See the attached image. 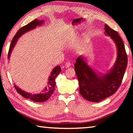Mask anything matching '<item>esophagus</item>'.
I'll return each mask as SVG.
<instances>
[{"mask_svg":"<svg viewBox=\"0 0 133 133\" xmlns=\"http://www.w3.org/2000/svg\"><path fill=\"white\" fill-rule=\"evenodd\" d=\"M71 62H67L66 63L64 64V67H69L70 66H71Z\"/></svg>","mask_w":133,"mask_h":133,"instance_id":"obj_1","label":"esophagus"}]
</instances>
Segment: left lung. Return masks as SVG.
Listing matches in <instances>:
<instances>
[{"instance_id": "8db88e82", "label": "left lung", "mask_w": 133, "mask_h": 133, "mask_svg": "<svg viewBox=\"0 0 133 133\" xmlns=\"http://www.w3.org/2000/svg\"><path fill=\"white\" fill-rule=\"evenodd\" d=\"M106 34L110 36L116 43L118 56L113 69L100 77L80 56L74 65L79 86V92L85 99L98 102L114 94L120 87L128 64V55L125 45L116 31L104 25Z\"/></svg>"}]
</instances>
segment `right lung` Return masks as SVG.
I'll use <instances>...</instances> for the list:
<instances>
[{
	"mask_svg": "<svg viewBox=\"0 0 133 133\" xmlns=\"http://www.w3.org/2000/svg\"><path fill=\"white\" fill-rule=\"evenodd\" d=\"M43 23V21H39V20L37 19H35L32 22H31L30 23H29L28 24L26 25V26H24L23 27H21V29L17 31L15 35L14 36V37L13 38L12 41H11L10 49L9 50H8V58H10L11 51H12L14 46H15V43H16L17 40H18V39L20 36L26 32L29 31L33 29H35L36 26H41V24ZM61 68L60 66L55 67V68L52 70L51 73V75L50 76L49 82H48V83L47 84L46 88L43 90V92H42V94L32 95L31 94L26 92L23 91V90H22L21 89H20L19 87H18L15 85V84L14 85V87H15L17 92L21 95L23 96V97H24L25 98L29 99L36 102H45L49 99V98L51 97V95L53 94L56 86L55 79L57 77V76L58 75L59 73L61 72Z\"/></svg>",
	"mask_w": 133,
	"mask_h": 133,
	"instance_id": "right-lung-1",
	"label": "right lung"
}]
</instances>
